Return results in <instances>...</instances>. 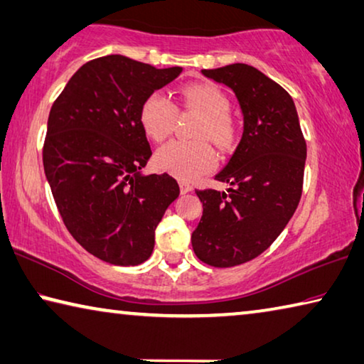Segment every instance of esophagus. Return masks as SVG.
Segmentation results:
<instances>
[{"mask_svg":"<svg viewBox=\"0 0 364 364\" xmlns=\"http://www.w3.org/2000/svg\"><path fill=\"white\" fill-rule=\"evenodd\" d=\"M180 191H181V194H186L189 191H193V186H191V184L184 183V181H180Z\"/></svg>","mask_w":364,"mask_h":364,"instance_id":"obj_1","label":"esophagus"}]
</instances>
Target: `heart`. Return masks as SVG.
I'll return each mask as SVG.
<instances>
[{"label":"heart","instance_id":"1","mask_svg":"<svg viewBox=\"0 0 364 364\" xmlns=\"http://www.w3.org/2000/svg\"><path fill=\"white\" fill-rule=\"evenodd\" d=\"M181 108L198 113L200 121L196 126L194 137L199 141H173L155 155V165L161 171L193 181L215 166V152L209 139L217 147L228 149L235 141V123L230 117L227 95L212 84H191L180 90ZM139 119L146 134L155 142H164L175 128L176 108L160 92H154L142 102Z\"/></svg>","mask_w":364,"mask_h":364}]
</instances>
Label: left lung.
Here are the masks:
<instances>
[{
	"label": "left lung",
	"instance_id": "obj_1",
	"mask_svg": "<svg viewBox=\"0 0 364 364\" xmlns=\"http://www.w3.org/2000/svg\"><path fill=\"white\" fill-rule=\"evenodd\" d=\"M203 74L235 92L243 136L215 180L227 191H196L203 217L193 250L213 267L245 264L267 250L295 213L303 189L306 141L293 99L259 69L235 63Z\"/></svg>",
	"mask_w": 364,
	"mask_h": 364
}]
</instances>
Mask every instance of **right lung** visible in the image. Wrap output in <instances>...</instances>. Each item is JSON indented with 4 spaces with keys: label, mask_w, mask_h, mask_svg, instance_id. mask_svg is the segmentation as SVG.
<instances>
[{
    "label": "right lung",
    "mask_w": 364,
    "mask_h": 364,
    "mask_svg": "<svg viewBox=\"0 0 364 364\" xmlns=\"http://www.w3.org/2000/svg\"><path fill=\"white\" fill-rule=\"evenodd\" d=\"M121 55L80 66L50 109L43 168L73 238L114 265L147 261L155 228L180 186L170 175H142L152 151L139 109L180 76Z\"/></svg>",
    "instance_id": "obj_1"
}]
</instances>
